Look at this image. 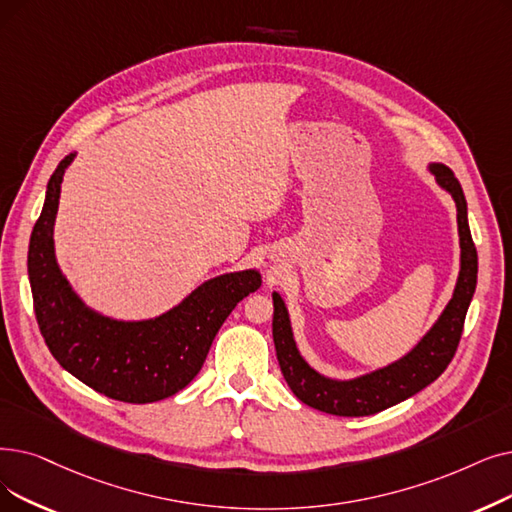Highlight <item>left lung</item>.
<instances>
[{
	"mask_svg": "<svg viewBox=\"0 0 512 512\" xmlns=\"http://www.w3.org/2000/svg\"><path fill=\"white\" fill-rule=\"evenodd\" d=\"M427 169L435 177L437 186L446 190L456 205L460 270L452 299L443 307L433 326L402 358L383 368L353 376V379H330L309 366L301 355L286 303L280 293L274 291L272 335L278 364L288 387L303 404L335 416H370L425 389L452 362L477 286V249L471 238L469 215H466V198L454 173L441 163H429Z\"/></svg>",
	"mask_w": 512,
	"mask_h": 512,
	"instance_id": "1",
	"label": "left lung"
}]
</instances>
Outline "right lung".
<instances>
[{"mask_svg":"<svg viewBox=\"0 0 512 512\" xmlns=\"http://www.w3.org/2000/svg\"><path fill=\"white\" fill-rule=\"evenodd\" d=\"M52 173L29 242V282L43 339L58 364L94 391L127 404H150L182 391L201 372L232 309L261 286L257 270L205 280L161 316L121 320L87 305L60 270L54 224L64 171Z\"/></svg>","mask_w":512,"mask_h":512,"instance_id":"1","label":"right lung"}]
</instances>
